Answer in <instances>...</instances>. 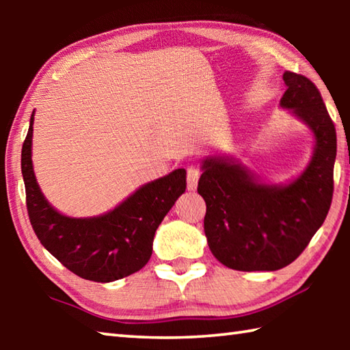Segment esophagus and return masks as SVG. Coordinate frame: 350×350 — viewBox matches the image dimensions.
I'll return each instance as SVG.
<instances>
[{
	"label": "esophagus",
	"instance_id": "34e87169",
	"mask_svg": "<svg viewBox=\"0 0 350 350\" xmlns=\"http://www.w3.org/2000/svg\"><path fill=\"white\" fill-rule=\"evenodd\" d=\"M199 177H200V171L196 167H189L187 170V185L188 189H196L198 187V182H199Z\"/></svg>",
	"mask_w": 350,
	"mask_h": 350
}]
</instances>
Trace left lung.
Here are the masks:
<instances>
[{
	"label": "left lung",
	"mask_w": 350,
	"mask_h": 350,
	"mask_svg": "<svg viewBox=\"0 0 350 350\" xmlns=\"http://www.w3.org/2000/svg\"><path fill=\"white\" fill-rule=\"evenodd\" d=\"M282 80L281 106L315 135L304 173L288 185H267L232 159L206 157L198 183L210 250L233 270L273 271L292 264L323 225L334 196L336 131L321 94L301 74L286 70Z\"/></svg>",
	"instance_id": "8db88e82"
}]
</instances>
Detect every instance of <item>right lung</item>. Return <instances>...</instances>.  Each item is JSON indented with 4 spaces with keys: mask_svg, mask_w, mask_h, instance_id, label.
Listing matches in <instances>:
<instances>
[{
    "mask_svg": "<svg viewBox=\"0 0 350 350\" xmlns=\"http://www.w3.org/2000/svg\"><path fill=\"white\" fill-rule=\"evenodd\" d=\"M32 125L33 114L21 150V173L27 215L41 244L83 280L111 282L139 271L151 258L157 227L185 191V170L179 168L146 183L103 216H63L47 204L35 179Z\"/></svg>",
    "mask_w": 350,
    "mask_h": 350,
    "instance_id": "right-lung-1",
    "label": "right lung"
}]
</instances>
